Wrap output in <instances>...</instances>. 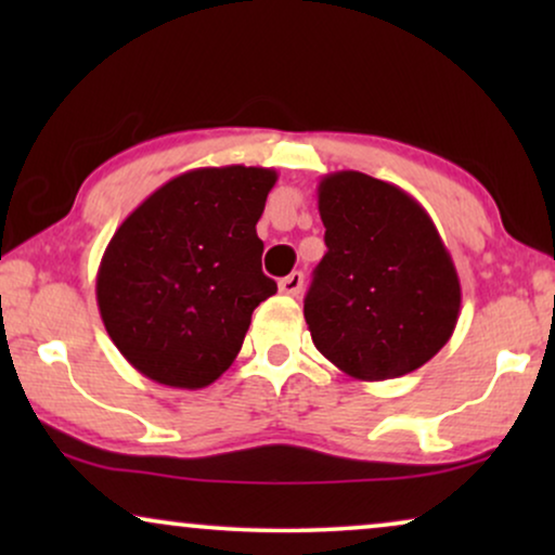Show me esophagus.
I'll return each mask as SVG.
<instances>
[{
    "mask_svg": "<svg viewBox=\"0 0 555 555\" xmlns=\"http://www.w3.org/2000/svg\"><path fill=\"white\" fill-rule=\"evenodd\" d=\"M302 291V272H291V275L280 280V293L283 295H300Z\"/></svg>",
    "mask_w": 555,
    "mask_h": 555,
    "instance_id": "1",
    "label": "esophagus"
}]
</instances>
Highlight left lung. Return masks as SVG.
<instances>
[{
  "label": "left lung",
  "instance_id": "left-lung-1",
  "mask_svg": "<svg viewBox=\"0 0 555 555\" xmlns=\"http://www.w3.org/2000/svg\"><path fill=\"white\" fill-rule=\"evenodd\" d=\"M328 253L306 295L318 351L359 382L412 374L452 338L460 278L435 222L404 189L361 171L318 184Z\"/></svg>",
  "mask_w": 555,
  "mask_h": 555
}]
</instances>
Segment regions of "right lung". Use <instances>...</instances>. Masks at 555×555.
Masks as SVG:
<instances>
[{
  "label": "right lung",
  "mask_w": 555,
  "mask_h": 555,
  "mask_svg": "<svg viewBox=\"0 0 555 555\" xmlns=\"http://www.w3.org/2000/svg\"><path fill=\"white\" fill-rule=\"evenodd\" d=\"M275 181L262 166L192 169L113 234L98 268V310L139 374L204 389L237 359L253 310L278 293L255 230Z\"/></svg>",
  "instance_id": "right-lung-1"
}]
</instances>
